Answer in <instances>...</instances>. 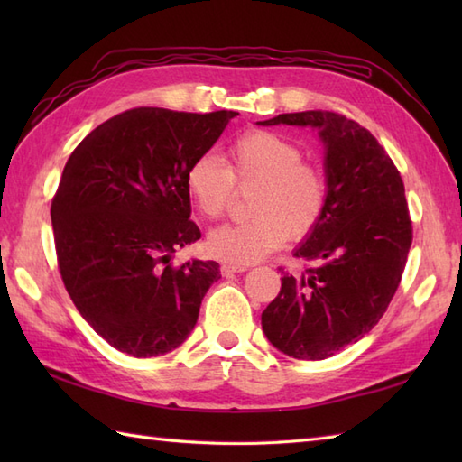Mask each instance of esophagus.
<instances>
[{
  "label": "esophagus",
  "instance_id": "1",
  "mask_svg": "<svg viewBox=\"0 0 462 462\" xmlns=\"http://www.w3.org/2000/svg\"><path fill=\"white\" fill-rule=\"evenodd\" d=\"M222 273H236V272H246L248 266H242V263H222Z\"/></svg>",
  "mask_w": 462,
  "mask_h": 462
}]
</instances>
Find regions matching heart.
<instances>
[{
    "instance_id": "obj_1",
    "label": "heart",
    "mask_w": 462,
    "mask_h": 462,
    "mask_svg": "<svg viewBox=\"0 0 462 462\" xmlns=\"http://www.w3.org/2000/svg\"><path fill=\"white\" fill-rule=\"evenodd\" d=\"M298 143L270 131H250L228 149V166L210 152L196 156L184 184L204 218H222L236 190H252L248 214L208 234L214 258L234 263L260 262L291 240L308 238L328 206V180L318 164L303 159Z\"/></svg>"
}]
</instances>
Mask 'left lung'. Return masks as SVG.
<instances>
[{"label": "left lung", "instance_id": "8db88e82", "mask_svg": "<svg viewBox=\"0 0 462 462\" xmlns=\"http://www.w3.org/2000/svg\"><path fill=\"white\" fill-rule=\"evenodd\" d=\"M260 125L316 126L326 144V214L293 254L313 266L280 268V293L262 313L273 347L326 359L375 328L395 296L413 242L405 186L375 136L346 115L283 113Z\"/></svg>", "mask_w": 462, "mask_h": 462}]
</instances>
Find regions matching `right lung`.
<instances>
[{"mask_svg":"<svg viewBox=\"0 0 462 462\" xmlns=\"http://www.w3.org/2000/svg\"><path fill=\"white\" fill-rule=\"evenodd\" d=\"M236 115L139 106L69 156L51 202L57 266L75 308L115 349L164 356L194 329L220 266L172 262L200 238L184 176Z\"/></svg>","mask_w":462,"mask_h":462,"instance_id":"obj_1","label":"right lung"}]
</instances>
